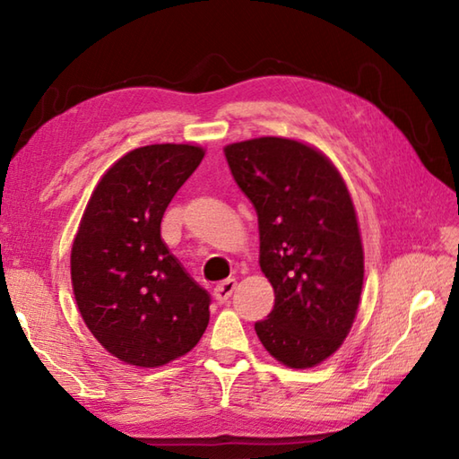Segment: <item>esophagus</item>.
<instances>
[{
	"mask_svg": "<svg viewBox=\"0 0 459 459\" xmlns=\"http://www.w3.org/2000/svg\"><path fill=\"white\" fill-rule=\"evenodd\" d=\"M235 288H237V280H224L217 288H214L212 296L219 301V304H227L229 298L232 296V291H235Z\"/></svg>",
	"mask_w": 459,
	"mask_h": 459,
	"instance_id": "1",
	"label": "esophagus"
}]
</instances>
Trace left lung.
<instances>
[{
    "label": "left lung",
    "mask_w": 459,
    "mask_h": 459,
    "mask_svg": "<svg viewBox=\"0 0 459 459\" xmlns=\"http://www.w3.org/2000/svg\"><path fill=\"white\" fill-rule=\"evenodd\" d=\"M224 155L256 209L260 268L274 288L256 335L280 363L314 367L343 343L363 290V245L345 181L324 153L288 138L230 143Z\"/></svg>",
    "instance_id": "1"
}]
</instances>
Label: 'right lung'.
<instances>
[{
    "label": "right lung",
    "instance_id": "1",
    "mask_svg": "<svg viewBox=\"0 0 459 459\" xmlns=\"http://www.w3.org/2000/svg\"><path fill=\"white\" fill-rule=\"evenodd\" d=\"M204 152L189 143L132 150L96 185L71 252L74 299L99 343L135 367H161L199 343L211 296L161 238L173 195Z\"/></svg>",
    "mask_w": 459,
    "mask_h": 459
}]
</instances>
